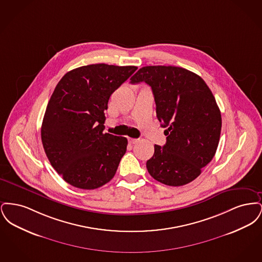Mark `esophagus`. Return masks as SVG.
<instances>
[{
    "label": "esophagus",
    "mask_w": 262,
    "mask_h": 262,
    "mask_svg": "<svg viewBox=\"0 0 262 262\" xmlns=\"http://www.w3.org/2000/svg\"><path fill=\"white\" fill-rule=\"evenodd\" d=\"M138 140H139V139H137V138H128V142H129L130 144H136Z\"/></svg>",
    "instance_id": "1"
}]
</instances>
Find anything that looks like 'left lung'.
I'll return each instance as SVG.
<instances>
[{"mask_svg":"<svg viewBox=\"0 0 262 262\" xmlns=\"http://www.w3.org/2000/svg\"><path fill=\"white\" fill-rule=\"evenodd\" d=\"M149 85L156 114L167 141L154 145L146 162L153 179L171 187L196 179L211 161L218 147L222 119L211 90L200 75L173 66H147L139 69L130 83Z\"/></svg>","mask_w":262,"mask_h":262,"instance_id":"1","label":"left lung"}]
</instances>
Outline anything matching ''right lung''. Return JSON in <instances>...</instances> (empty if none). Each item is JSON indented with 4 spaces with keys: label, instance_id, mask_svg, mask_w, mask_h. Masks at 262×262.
I'll return each instance as SVG.
<instances>
[{
    "label": "right lung",
    "instance_id": "obj_1",
    "mask_svg": "<svg viewBox=\"0 0 262 262\" xmlns=\"http://www.w3.org/2000/svg\"><path fill=\"white\" fill-rule=\"evenodd\" d=\"M137 70L135 66H83L67 73L55 88L41 139L52 167L73 187L98 188L116 174L127 139L103 134L105 110L113 92Z\"/></svg>",
    "mask_w": 262,
    "mask_h": 262
}]
</instances>
